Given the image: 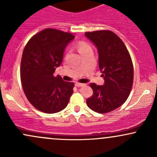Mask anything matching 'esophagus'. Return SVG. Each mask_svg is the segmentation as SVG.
Here are the masks:
<instances>
[{
	"mask_svg": "<svg viewBox=\"0 0 157 157\" xmlns=\"http://www.w3.org/2000/svg\"><path fill=\"white\" fill-rule=\"evenodd\" d=\"M85 85H86V84L81 83V82H75V86H77V87H82V86H84Z\"/></svg>",
	"mask_w": 157,
	"mask_h": 157,
	"instance_id": "obj_1",
	"label": "esophagus"
}]
</instances>
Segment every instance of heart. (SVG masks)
Here are the masks:
<instances>
[{"instance_id": "1", "label": "heart", "mask_w": 157, "mask_h": 157, "mask_svg": "<svg viewBox=\"0 0 157 157\" xmlns=\"http://www.w3.org/2000/svg\"><path fill=\"white\" fill-rule=\"evenodd\" d=\"M76 48L81 55L84 52L89 51V50H91V47L90 46V45L83 40L78 41L76 44Z\"/></svg>"}]
</instances>
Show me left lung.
Wrapping results in <instances>:
<instances>
[{
    "label": "left lung",
    "instance_id": "left-lung-1",
    "mask_svg": "<svg viewBox=\"0 0 157 157\" xmlns=\"http://www.w3.org/2000/svg\"><path fill=\"white\" fill-rule=\"evenodd\" d=\"M86 37L97 46L99 67L105 83H90L93 94L86 100L94 111L106 113L120 107L130 94L134 82L131 57L123 41L110 30L87 32Z\"/></svg>",
    "mask_w": 157,
    "mask_h": 157
}]
</instances>
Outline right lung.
<instances>
[{"mask_svg": "<svg viewBox=\"0 0 157 157\" xmlns=\"http://www.w3.org/2000/svg\"><path fill=\"white\" fill-rule=\"evenodd\" d=\"M75 36L55 29H45L30 38L23 49L21 80L27 100L46 113L63 110L73 93L75 83L54 77L60 66L66 45Z\"/></svg>", "mask_w": 157, "mask_h": 157, "instance_id": "obj_1", "label": "right lung"}]
</instances>
